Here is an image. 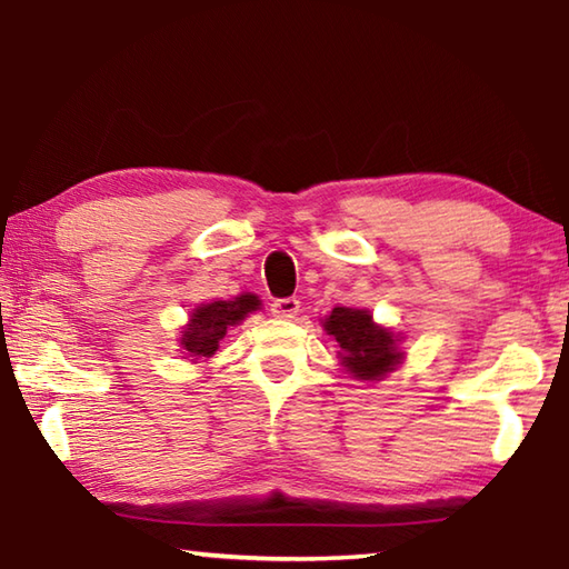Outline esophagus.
I'll return each instance as SVG.
<instances>
[{
	"instance_id": "34e87169",
	"label": "esophagus",
	"mask_w": 569,
	"mask_h": 569,
	"mask_svg": "<svg viewBox=\"0 0 569 569\" xmlns=\"http://www.w3.org/2000/svg\"><path fill=\"white\" fill-rule=\"evenodd\" d=\"M298 311H301V301L298 298H278L271 303V313L276 319H296Z\"/></svg>"
}]
</instances>
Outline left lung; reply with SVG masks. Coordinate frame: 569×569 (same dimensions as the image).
<instances>
[{
	"label": "left lung",
	"instance_id": "left-lung-1",
	"mask_svg": "<svg viewBox=\"0 0 569 569\" xmlns=\"http://www.w3.org/2000/svg\"><path fill=\"white\" fill-rule=\"evenodd\" d=\"M323 329L339 343L341 366L359 381H381L403 359L399 336L373 323L366 308H333Z\"/></svg>",
	"mask_w": 569,
	"mask_h": 569
}]
</instances>
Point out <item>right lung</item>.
Returning <instances> with one entry per match:
<instances>
[{
  "label": "right lung",
  "instance_id": "add662e5",
  "mask_svg": "<svg viewBox=\"0 0 569 569\" xmlns=\"http://www.w3.org/2000/svg\"><path fill=\"white\" fill-rule=\"evenodd\" d=\"M261 308V301L253 293L236 296L233 301H213L200 303L190 313V321L180 331V349L188 353L190 361L210 359L218 351L220 341L230 326H238L248 313Z\"/></svg>",
  "mask_w": 569,
  "mask_h": 569
}]
</instances>
